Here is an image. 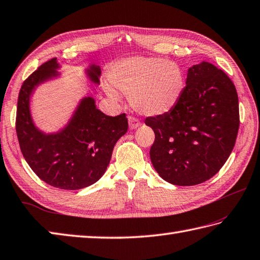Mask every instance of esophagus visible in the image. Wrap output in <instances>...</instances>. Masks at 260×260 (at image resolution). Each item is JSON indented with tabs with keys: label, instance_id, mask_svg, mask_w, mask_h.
Wrapping results in <instances>:
<instances>
[{
	"label": "esophagus",
	"instance_id": "1",
	"mask_svg": "<svg viewBox=\"0 0 260 260\" xmlns=\"http://www.w3.org/2000/svg\"><path fill=\"white\" fill-rule=\"evenodd\" d=\"M128 124H129L131 129H135L141 125V121L137 118H135V117L131 116V117H128Z\"/></svg>",
	"mask_w": 260,
	"mask_h": 260
}]
</instances>
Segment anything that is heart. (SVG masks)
Listing matches in <instances>:
<instances>
[{
	"mask_svg": "<svg viewBox=\"0 0 260 260\" xmlns=\"http://www.w3.org/2000/svg\"><path fill=\"white\" fill-rule=\"evenodd\" d=\"M109 80L129 96L135 110L146 116L169 113L180 100L185 88L180 66L157 57L136 56L119 60L111 68ZM105 91L111 99H118L111 86L107 85Z\"/></svg>",
	"mask_w": 260,
	"mask_h": 260,
	"instance_id": "1",
	"label": "heart"
}]
</instances>
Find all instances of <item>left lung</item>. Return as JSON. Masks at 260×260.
<instances>
[{
	"label": "left lung",
	"mask_w": 260,
	"mask_h": 260,
	"mask_svg": "<svg viewBox=\"0 0 260 260\" xmlns=\"http://www.w3.org/2000/svg\"><path fill=\"white\" fill-rule=\"evenodd\" d=\"M240 116L236 86L208 62L188 70L180 100L169 113L146 117L155 134L154 169L177 186H194L220 171L236 144Z\"/></svg>",
	"instance_id": "obj_1"
}]
</instances>
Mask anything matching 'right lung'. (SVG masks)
<instances>
[{
  "mask_svg": "<svg viewBox=\"0 0 260 260\" xmlns=\"http://www.w3.org/2000/svg\"><path fill=\"white\" fill-rule=\"evenodd\" d=\"M57 68L56 58H52L24 80L18 96L15 131L23 157L40 179L59 189L76 190L103 177L116 142L128 128V120L126 114L111 117L101 113L89 96L81 101L59 133L39 132L30 116V94L35 86L57 74ZM99 66H91V81L99 83Z\"/></svg>",
  "mask_w": 260,
  "mask_h": 260,
  "instance_id": "add662e5",
  "label": "right lung"
}]
</instances>
